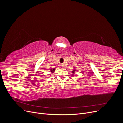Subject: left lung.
Listing matches in <instances>:
<instances>
[{
  "mask_svg": "<svg viewBox=\"0 0 123 123\" xmlns=\"http://www.w3.org/2000/svg\"><path fill=\"white\" fill-rule=\"evenodd\" d=\"M75 71H76V70H75V69H73V71H72V73H74V74L75 73Z\"/></svg>",
  "mask_w": 123,
  "mask_h": 123,
  "instance_id": "obj_1",
  "label": "left lung"
}]
</instances>
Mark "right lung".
<instances>
[{
	"instance_id": "obj_1",
	"label": "right lung",
	"mask_w": 123,
	"mask_h": 123,
	"mask_svg": "<svg viewBox=\"0 0 123 123\" xmlns=\"http://www.w3.org/2000/svg\"><path fill=\"white\" fill-rule=\"evenodd\" d=\"M55 68H54V69H51V71L52 72V73H53L54 72V71L55 70Z\"/></svg>"
}]
</instances>
